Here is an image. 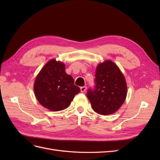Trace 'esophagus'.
I'll return each mask as SVG.
<instances>
[{
	"label": "esophagus",
	"mask_w": 160,
	"mask_h": 160,
	"mask_svg": "<svg viewBox=\"0 0 160 160\" xmlns=\"http://www.w3.org/2000/svg\"><path fill=\"white\" fill-rule=\"evenodd\" d=\"M80 89H81V92H82V93H84V92L86 91V89H87V88L85 86H84V87H81V88H80Z\"/></svg>",
	"instance_id": "1"
}]
</instances>
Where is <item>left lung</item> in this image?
<instances>
[{
  "mask_svg": "<svg viewBox=\"0 0 160 160\" xmlns=\"http://www.w3.org/2000/svg\"><path fill=\"white\" fill-rule=\"evenodd\" d=\"M95 81V89H89L87 94L92 108L103 115L115 113L124 103L128 93L122 72L112 61H104L96 67Z\"/></svg>",
  "mask_w": 160,
  "mask_h": 160,
  "instance_id": "1",
  "label": "left lung"
}]
</instances>
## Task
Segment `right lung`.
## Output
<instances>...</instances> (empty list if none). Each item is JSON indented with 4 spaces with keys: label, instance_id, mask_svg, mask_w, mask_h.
Instances as JSON below:
<instances>
[{
    "label": "right lung",
    "instance_id": "1",
    "mask_svg": "<svg viewBox=\"0 0 160 160\" xmlns=\"http://www.w3.org/2000/svg\"><path fill=\"white\" fill-rule=\"evenodd\" d=\"M34 91L42 106L52 111H59L69 107L80 89L74 85L72 76L66 73L64 62L52 59L37 75Z\"/></svg>",
    "mask_w": 160,
    "mask_h": 160
}]
</instances>
